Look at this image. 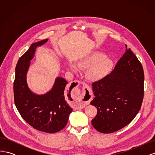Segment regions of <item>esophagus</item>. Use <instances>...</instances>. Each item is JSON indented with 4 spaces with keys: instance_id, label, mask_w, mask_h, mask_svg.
<instances>
[{
    "instance_id": "34e87169",
    "label": "esophagus",
    "mask_w": 155,
    "mask_h": 155,
    "mask_svg": "<svg viewBox=\"0 0 155 155\" xmlns=\"http://www.w3.org/2000/svg\"><path fill=\"white\" fill-rule=\"evenodd\" d=\"M74 82L78 86L80 84V82L78 81H74ZM83 87L84 90L81 93H79V94L78 95L79 99L75 103V106L77 108H81V109L90 104V100L92 97L91 95V89L86 84H83Z\"/></svg>"
}]
</instances>
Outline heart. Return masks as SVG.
I'll return each mask as SVG.
<instances>
[{"mask_svg":"<svg viewBox=\"0 0 155 155\" xmlns=\"http://www.w3.org/2000/svg\"><path fill=\"white\" fill-rule=\"evenodd\" d=\"M67 67L73 72H78L81 68H88L87 77L93 81H99L110 72L113 67V61L101 51H94L83 58L78 63L69 60Z\"/></svg>","mask_w":155,"mask_h":155,"instance_id":"b5f03b06","label":"heart"}]
</instances>
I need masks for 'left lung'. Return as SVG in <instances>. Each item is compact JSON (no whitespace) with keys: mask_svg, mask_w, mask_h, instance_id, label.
I'll return each instance as SVG.
<instances>
[{"mask_svg":"<svg viewBox=\"0 0 155 155\" xmlns=\"http://www.w3.org/2000/svg\"><path fill=\"white\" fill-rule=\"evenodd\" d=\"M125 52L112 72L92 84L97 108L92 124L102 133H112L131 122L141 108L144 74L141 63L125 45Z\"/></svg>","mask_w":155,"mask_h":155,"instance_id":"8db88e82","label":"left lung"}]
</instances>
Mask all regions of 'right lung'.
<instances>
[{
  "label": "right lung",
  "instance_id": "1",
  "mask_svg": "<svg viewBox=\"0 0 155 155\" xmlns=\"http://www.w3.org/2000/svg\"><path fill=\"white\" fill-rule=\"evenodd\" d=\"M48 39L33 43L18 59L14 81V101L22 118L34 129L54 133L67 125L72 109L65 100L64 89L68 83L62 77H57L49 91L43 94L32 92L27 83V73L35 50Z\"/></svg>",
  "mask_w": 155,
  "mask_h": 155
}]
</instances>
